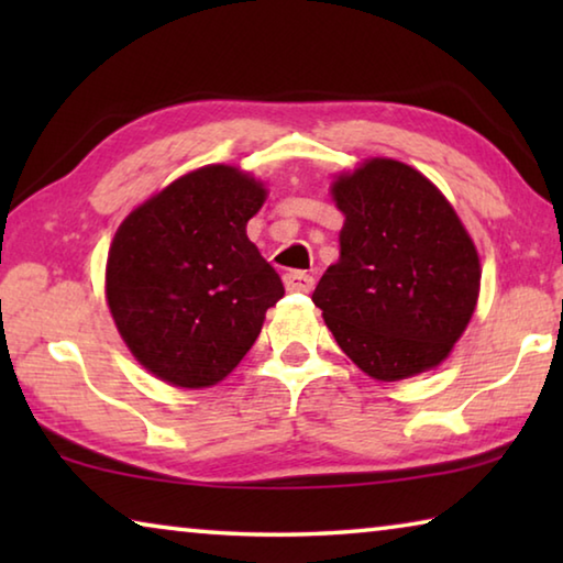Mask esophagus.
I'll use <instances>...</instances> for the list:
<instances>
[{
    "label": "esophagus",
    "mask_w": 563,
    "mask_h": 563,
    "mask_svg": "<svg viewBox=\"0 0 563 563\" xmlns=\"http://www.w3.org/2000/svg\"><path fill=\"white\" fill-rule=\"evenodd\" d=\"M283 283H285V288L292 292H310L312 285H316V278L305 271H288L283 275Z\"/></svg>",
    "instance_id": "esophagus-1"
}]
</instances>
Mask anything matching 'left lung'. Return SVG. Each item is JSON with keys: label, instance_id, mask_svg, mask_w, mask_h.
Here are the masks:
<instances>
[{"label": "left lung", "instance_id": "obj_1", "mask_svg": "<svg viewBox=\"0 0 563 563\" xmlns=\"http://www.w3.org/2000/svg\"><path fill=\"white\" fill-rule=\"evenodd\" d=\"M345 216L340 261L312 302L342 352L369 377L395 383L440 365L470 325L479 255L430 178L393 158L338 176Z\"/></svg>", "mask_w": 563, "mask_h": 563}]
</instances>
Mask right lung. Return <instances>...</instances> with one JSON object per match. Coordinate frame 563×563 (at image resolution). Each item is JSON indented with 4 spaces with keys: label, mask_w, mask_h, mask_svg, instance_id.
Segmentation results:
<instances>
[{
    "label": "right lung",
    "mask_w": 563,
    "mask_h": 563,
    "mask_svg": "<svg viewBox=\"0 0 563 563\" xmlns=\"http://www.w3.org/2000/svg\"><path fill=\"white\" fill-rule=\"evenodd\" d=\"M233 166L176 178L126 216L107 261V300L123 342L151 375L201 389L221 383L258 340L285 288L245 235L265 203Z\"/></svg>",
    "instance_id": "right-lung-1"
}]
</instances>
